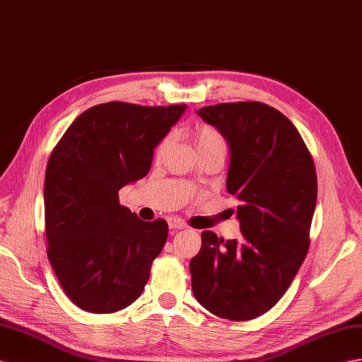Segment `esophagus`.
<instances>
[{
  "label": "esophagus",
  "instance_id": "1",
  "mask_svg": "<svg viewBox=\"0 0 362 362\" xmlns=\"http://www.w3.org/2000/svg\"><path fill=\"white\" fill-rule=\"evenodd\" d=\"M168 225H170V229H173V230L187 228V225H185L180 218H175V217H173V218L168 220Z\"/></svg>",
  "mask_w": 362,
  "mask_h": 362
}]
</instances>
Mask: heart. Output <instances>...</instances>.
<instances>
[{"instance_id":"heart-1","label":"heart","mask_w":362,"mask_h":362,"mask_svg":"<svg viewBox=\"0 0 362 362\" xmlns=\"http://www.w3.org/2000/svg\"><path fill=\"white\" fill-rule=\"evenodd\" d=\"M192 139H194V144H196V148L199 153L209 151V150H220V151L226 153L225 137L214 127H211V125L197 127L196 129H194ZM170 141H171V136H165L162 141L157 144L156 151H154L156 157H160L165 153L166 146L170 145Z\"/></svg>"}]
</instances>
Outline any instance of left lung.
I'll use <instances>...</instances> for the list:
<instances>
[{"label": "left lung", "mask_w": 362, "mask_h": 362, "mask_svg": "<svg viewBox=\"0 0 362 362\" xmlns=\"http://www.w3.org/2000/svg\"><path fill=\"white\" fill-rule=\"evenodd\" d=\"M199 116L226 137V189L238 200L242 237L202 233L189 263L196 300L218 318L247 321L289 289L309 251L317 171L298 129L263 102H225Z\"/></svg>", "instance_id": "left-lung-1"}]
</instances>
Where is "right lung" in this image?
<instances>
[{
	"instance_id": "obj_1",
	"label": "right lung",
	"mask_w": 362,
	"mask_h": 362,
	"mask_svg": "<svg viewBox=\"0 0 362 362\" xmlns=\"http://www.w3.org/2000/svg\"><path fill=\"white\" fill-rule=\"evenodd\" d=\"M185 107L99 104L53 148L44 180L47 257L82 310L113 313L141 296L168 223L139 218L120 205L119 189L148 174L154 148Z\"/></svg>"
}]
</instances>
